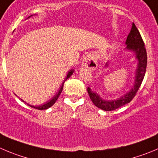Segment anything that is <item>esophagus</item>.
<instances>
[{"instance_id": "1", "label": "esophagus", "mask_w": 158, "mask_h": 158, "mask_svg": "<svg viewBox=\"0 0 158 158\" xmlns=\"http://www.w3.org/2000/svg\"><path fill=\"white\" fill-rule=\"evenodd\" d=\"M82 66L83 68L88 69L90 71L95 70L97 67V64L94 55L91 54H88L84 56L83 59H82Z\"/></svg>"}]
</instances>
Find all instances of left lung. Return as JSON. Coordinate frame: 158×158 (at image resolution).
<instances>
[{"label": "left lung", "mask_w": 158, "mask_h": 158, "mask_svg": "<svg viewBox=\"0 0 158 158\" xmlns=\"http://www.w3.org/2000/svg\"><path fill=\"white\" fill-rule=\"evenodd\" d=\"M126 44L127 45L126 49L133 51L135 54V57L138 61L136 70H135V80H134V84L132 89L127 94L122 96L118 99L105 101V100L102 99L95 92H93L90 88H87L88 94H89V97H90L91 101H93L94 105L102 109V110H106V111L114 110L129 104L133 99L138 89L140 87L141 83H142L144 76H145L147 63V51H146L145 45H144L142 36H141L139 30L134 23H132L130 32L129 33L127 39H126ZM107 65H108V64L107 63L106 66Z\"/></svg>", "instance_id": "left-lung-1"}]
</instances>
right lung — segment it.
I'll return each mask as SVG.
<instances>
[{"instance_id": "add662e5", "label": "right lung", "mask_w": 158, "mask_h": 158, "mask_svg": "<svg viewBox=\"0 0 158 158\" xmlns=\"http://www.w3.org/2000/svg\"><path fill=\"white\" fill-rule=\"evenodd\" d=\"M73 72H74V70H73V69H72V70H70L69 72H68L67 76H66L65 79H64V82H65V80H67V79H69V78L71 76H72V73H73ZM64 82H63L62 85H61V88H60V89H59L58 92H57V94H56V95L54 96V97H53L51 101H48V102L45 103V104H41V105H39V106H32V105H30V104H27L29 106H30L31 107H33V108L38 109V110H46V109L49 108V107H51V106L54 105V104L56 102V101H57V98H58L59 96H60V94H61V91H62V89H63V86H64ZM22 101H23V100H22ZM23 102H25V101H23Z\"/></svg>"}]
</instances>
